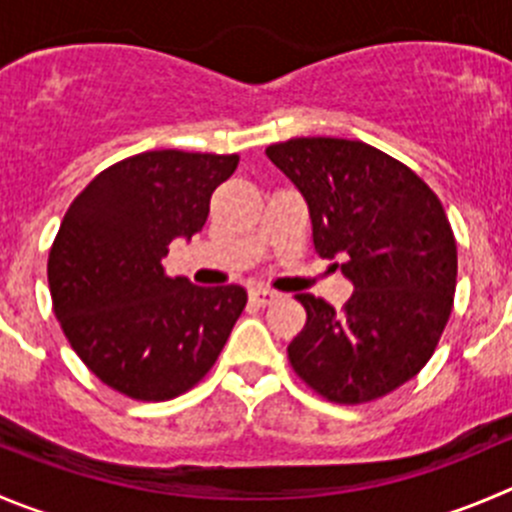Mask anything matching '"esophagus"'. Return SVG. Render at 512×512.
Returning a JSON list of instances; mask_svg holds the SVG:
<instances>
[{
  "mask_svg": "<svg viewBox=\"0 0 512 512\" xmlns=\"http://www.w3.org/2000/svg\"><path fill=\"white\" fill-rule=\"evenodd\" d=\"M248 299H251L253 304L266 306V304H271V301L276 299V291H271V289H261V286H253V289L248 291Z\"/></svg>",
  "mask_w": 512,
  "mask_h": 512,
  "instance_id": "obj_1",
  "label": "esophagus"
}]
</instances>
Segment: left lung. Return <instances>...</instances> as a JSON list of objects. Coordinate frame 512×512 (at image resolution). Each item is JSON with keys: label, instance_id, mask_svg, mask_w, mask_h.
Returning <instances> with one entry per match:
<instances>
[{"label": "left lung", "instance_id": "obj_1", "mask_svg": "<svg viewBox=\"0 0 512 512\" xmlns=\"http://www.w3.org/2000/svg\"><path fill=\"white\" fill-rule=\"evenodd\" d=\"M266 155L304 196L316 253L342 256L354 286L342 311L296 296L306 324L289 344L291 367L339 405L402 387L452 311L457 246L442 203L407 165L359 140L294 138Z\"/></svg>", "mask_w": 512, "mask_h": 512}]
</instances>
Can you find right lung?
Returning a JSON list of instances; mask_svg holds the SVG:
<instances>
[{"instance_id":"1","label":"right lung","mask_w":512,"mask_h":512,"mask_svg":"<svg viewBox=\"0 0 512 512\" xmlns=\"http://www.w3.org/2000/svg\"><path fill=\"white\" fill-rule=\"evenodd\" d=\"M238 155L150 150L102 170L72 201L47 261L52 306L77 357L133 399L191 389L246 306L243 286L170 279L175 238L196 236Z\"/></svg>"}]
</instances>
